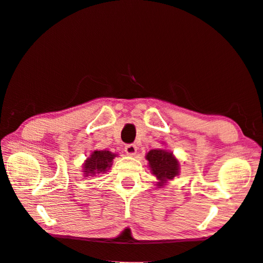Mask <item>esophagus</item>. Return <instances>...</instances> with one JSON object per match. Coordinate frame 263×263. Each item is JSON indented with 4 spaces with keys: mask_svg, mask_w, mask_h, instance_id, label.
Wrapping results in <instances>:
<instances>
[{
    "mask_svg": "<svg viewBox=\"0 0 263 263\" xmlns=\"http://www.w3.org/2000/svg\"><path fill=\"white\" fill-rule=\"evenodd\" d=\"M125 152H126L128 156H135L137 152V146L135 144L125 145Z\"/></svg>",
    "mask_w": 263,
    "mask_h": 263,
    "instance_id": "obj_1",
    "label": "esophagus"
}]
</instances>
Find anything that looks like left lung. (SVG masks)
I'll list each match as a JSON object with an SVG mask.
<instances>
[{"instance_id": "8db88e82", "label": "left lung", "mask_w": 263, "mask_h": 263, "mask_svg": "<svg viewBox=\"0 0 263 263\" xmlns=\"http://www.w3.org/2000/svg\"><path fill=\"white\" fill-rule=\"evenodd\" d=\"M146 160L152 173L164 184L167 179H173L179 173V162L171 152L165 149H151L146 154ZM161 186V185H160Z\"/></svg>"}]
</instances>
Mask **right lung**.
Masks as SVG:
<instances>
[{
    "mask_svg": "<svg viewBox=\"0 0 263 263\" xmlns=\"http://www.w3.org/2000/svg\"><path fill=\"white\" fill-rule=\"evenodd\" d=\"M115 157L116 154L110 151H93L84 164L85 176H96L98 173L106 172L111 167Z\"/></svg>",
    "mask_w": 263,
    "mask_h": 263,
    "instance_id": "right-lung-1",
    "label": "right lung"
}]
</instances>
